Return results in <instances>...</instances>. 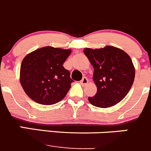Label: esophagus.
Returning <instances> with one entry per match:
<instances>
[{
    "mask_svg": "<svg viewBox=\"0 0 151 151\" xmlns=\"http://www.w3.org/2000/svg\"><path fill=\"white\" fill-rule=\"evenodd\" d=\"M80 84L83 85V86H85V85L88 84V78L86 77H83V79L80 80Z\"/></svg>",
    "mask_w": 151,
    "mask_h": 151,
    "instance_id": "34e87169",
    "label": "esophagus"
}]
</instances>
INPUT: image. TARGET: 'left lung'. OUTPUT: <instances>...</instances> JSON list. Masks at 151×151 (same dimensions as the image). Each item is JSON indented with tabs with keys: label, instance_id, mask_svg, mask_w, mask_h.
I'll return each instance as SVG.
<instances>
[{
	"label": "left lung",
	"instance_id": "8db88e82",
	"mask_svg": "<svg viewBox=\"0 0 151 151\" xmlns=\"http://www.w3.org/2000/svg\"><path fill=\"white\" fill-rule=\"evenodd\" d=\"M83 52L93 65V80L97 87L96 94L88 97L90 103L108 108L122 100L135 77V68L129 55L111 46L96 49L86 48Z\"/></svg>",
	"mask_w": 151,
	"mask_h": 151
}]
</instances>
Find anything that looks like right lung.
<instances>
[{
  "label": "right lung",
  "mask_w": 151,
  "mask_h": 151,
  "mask_svg": "<svg viewBox=\"0 0 151 151\" xmlns=\"http://www.w3.org/2000/svg\"><path fill=\"white\" fill-rule=\"evenodd\" d=\"M71 52L70 49L46 46L23 58L20 65V84L32 100L49 105L65 97L74 82L69 71L63 66Z\"/></svg>",
  "instance_id": "right-lung-1"
}]
</instances>
